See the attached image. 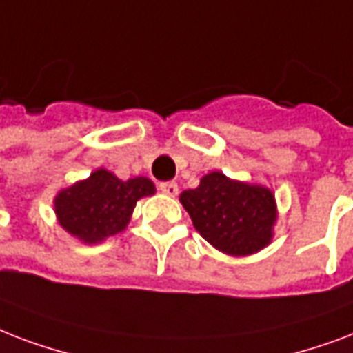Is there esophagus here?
<instances>
[{"mask_svg": "<svg viewBox=\"0 0 353 353\" xmlns=\"http://www.w3.org/2000/svg\"><path fill=\"white\" fill-rule=\"evenodd\" d=\"M158 188H160V191H162V193H165V195H169V196L179 195V185H176V182H160V184H158Z\"/></svg>", "mask_w": 353, "mask_h": 353, "instance_id": "1", "label": "esophagus"}]
</instances>
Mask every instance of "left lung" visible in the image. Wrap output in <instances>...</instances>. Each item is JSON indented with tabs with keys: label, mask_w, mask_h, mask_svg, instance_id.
I'll return each mask as SVG.
<instances>
[{
	"label": "left lung",
	"mask_w": 353,
	"mask_h": 353,
	"mask_svg": "<svg viewBox=\"0 0 353 353\" xmlns=\"http://www.w3.org/2000/svg\"><path fill=\"white\" fill-rule=\"evenodd\" d=\"M180 202L196 232L228 256L259 252L272 239L276 201L269 188L212 171L199 188L182 191Z\"/></svg>",
	"instance_id": "1"
}]
</instances>
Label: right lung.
<instances>
[{
	"label": "right lung",
	"instance_id": "right-lung-1",
	"mask_svg": "<svg viewBox=\"0 0 353 353\" xmlns=\"http://www.w3.org/2000/svg\"><path fill=\"white\" fill-rule=\"evenodd\" d=\"M154 191L145 176L119 180L110 171L97 169L54 196V214L68 234L95 245L125 230L136 202Z\"/></svg>",
	"mask_w": 353,
	"mask_h": 353
}]
</instances>
